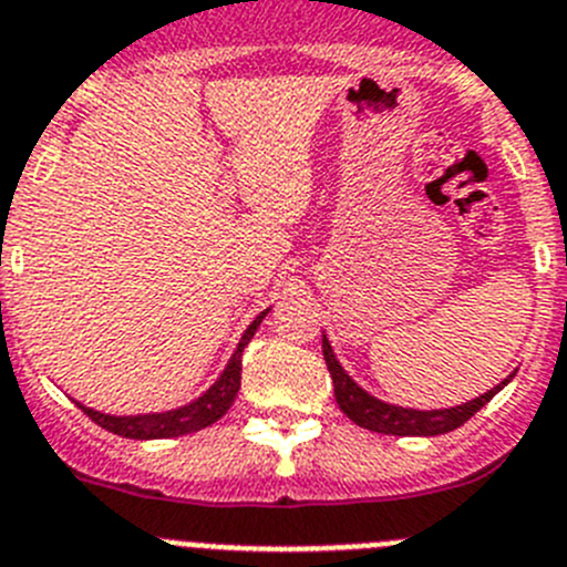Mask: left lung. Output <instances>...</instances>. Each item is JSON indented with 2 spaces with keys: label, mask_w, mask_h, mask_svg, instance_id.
<instances>
[{
  "label": "left lung",
  "mask_w": 567,
  "mask_h": 567,
  "mask_svg": "<svg viewBox=\"0 0 567 567\" xmlns=\"http://www.w3.org/2000/svg\"><path fill=\"white\" fill-rule=\"evenodd\" d=\"M321 353H324V364L330 370V379H333V392H336V404L344 412L353 423H359L361 430L381 432V435H401V437H432V435H446V432L457 430L477 410L492 401L508 381L514 379V372L506 381H499L497 386H492L488 392H483L481 398H474L468 404L452 406V410H406V406L386 404V401H379L372 398L370 392L361 390L350 375L344 372V367L336 359L333 347H330L328 336H321Z\"/></svg>",
  "instance_id": "left-lung-1"
}]
</instances>
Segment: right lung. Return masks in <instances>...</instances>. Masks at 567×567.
<instances>
[{"mask_svg": "<svg viewBox=\"0 0 567 567\" xmlns=\"http://www.w3.org/2000/svg\"><path fill=\"white\" fill-rule=\"evenodd\" d=\"M271 310V308H268ZM257 316V319L248 324V330L243 333L239 339L237 350L234 355L228 359L226 370L200 398H195L192 404L181 406V410H169V412H152V415H104V412H95L90 406L79 404V410L84 415L93 417L99 426H104L106 432L112 435H121V437H132V441H157V437H181L188 435V432H197V430H206L212 423L220 421L223 415L228 412V406L234 404V398L239 392V375H243V350H246L248 341L254 339L257 333L259 321L265 319V313Z\"/></svg>", "mask_w": 567, "mask_h": 567, "instance_id": "obj_1", "label": "right lung"}]
</instances>
